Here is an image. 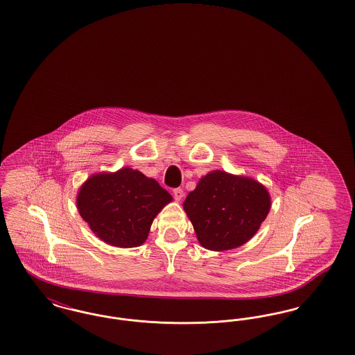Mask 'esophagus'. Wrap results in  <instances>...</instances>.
Returning a JSON list of instances; mask_svg holds the SVG:
<instances>
[{"label": "esophagus", "instance_id": "obj_1", "mask_svg": "<svg viewBox=\"0 0 355 355\" xmlns=\"http://www.w3.org/2000/svg\"><path fill=\"white\" fill-rule=\"evenodd\" d=\"M173 196H174V200H175V201H181L182 197H184V190H182L181 187H175V189L173 190Z\"/></svg>", "mask_w": 355, "mask_h": 355}]
</instances>
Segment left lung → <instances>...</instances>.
Instances as JSON below:
<instances>
[{
  "instance_id": "left-lung-1",
  "label": "left lung",
  "mask_w": 355,
  "mask_h": 355,
  "mask_svg": "<svg viewBox=\"0 0 355 355\" xmlns=\"http://www.w3.org/2000/svg\"><path fill=\"white\" fill-rule=\"evenodd\" d=\"M184 209L203 248L222 252L246 243L258 232L270 197L252 178L216 170L187 194Z\"/></svg>"
}]
</instances>
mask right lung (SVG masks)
I'll use <instances>...</instances> for the list:
<instances>
[{
    "instance_id": "1",
    "label": "right lung",
    "mask_w": 355,
    "mask_h": 355,
    "mask_svg": "<svg viewBox=\"0 0 355 355\" xmlns=\"http://www.w3.org/2000/svg\"><path fill=\"white\" fill-rule=\"evenodd\" d=\"M171 200L155 180L123 168L90 177L80 189L77 207L103 242L135 248L146 241L153 220Z\"/></svg>"
}]
</instances>
